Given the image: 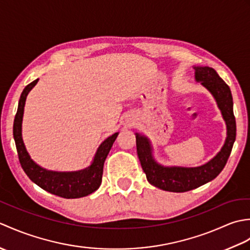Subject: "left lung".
<instances>
[{
  "mask_svg": "<svg viewBox=\"0 0 250 250\" xmlns=\"http://www.w3.org/2000/svg\"><path fill=\"white\" fill-rule=\"evenodd\" d=\"M193 68L195 82L201 83L202 86L213 95L226 122L227 137L220 151L208 162L200 167H166L157 162L153 157L149 139L145 135L135 133L137 156L147 180L155 187L171 192H186L218 176L230 157L236 136L233 99L229 86L222 81L214 68L209 66H193Z\"/></svg>",
  "mask_w": 250,
  "mask_h": 250,
  "instance_id": "1",
  "label": "left lung"
}]
</instances>
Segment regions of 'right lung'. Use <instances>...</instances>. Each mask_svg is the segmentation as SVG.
Here are the masks:
<instances>
[{
    "mask_svg": "<svg viewBox=\"0 0 250 250\" xmlns=\"http://www.w3.org/2000/svg\"><path fill=\"white\" fill-rule=\"evenodd\" d=\"M37 82H39V79H35L34 82L29 83L23 89L22 93L20 95L17 114H16L14 120V140L21 167L32 182L42 189L55 195L65 199H77L91 194L95 190L99 189L101 183H102L105 159L107 157L119 132H116L101 143L92 159L91 164L86 168L72 172H58L40 167L31 159L22 140V118L25 100Z\"/></svg>",
    "mask_w": 250,
    "mask_h": 250,
    "instance_id": "obj_1",
    "label": "right lung"
}]
</instances>
